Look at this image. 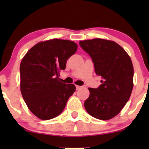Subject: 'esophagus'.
<instances>
[{
    "label": "esophagus",
    "instance_id": "obj_1",
    "mask_svg": "<svg viewBox=\"0 0 149 149\" xmlns=\"http://www.w3.org/2000/svg\"><path fill=\"white\" fill-rule=\"evenodd\" d=\"M76 90H79V89L81 88V86H79V85H76Z\"/></svg>",
    "mask_w": 149,
    "mask_h": 149
}]
</instances>
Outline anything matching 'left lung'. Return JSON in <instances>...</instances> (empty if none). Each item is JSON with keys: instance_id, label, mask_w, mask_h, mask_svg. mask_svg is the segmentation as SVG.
Segmentation results:
<instances>
[{"instance_id": "1", "label": "left lung", "mask_w": 149, "mask_h": 149, "mask_svg": "<svg viewBox=\"0 0 149 149\" xmlns=\"http://www.w3.org/2000/svg\"><path fill=\"white\" fill-rule=\"evenodd\" d=\"M79 44L92 58L96 74L102 78L99 88H88L85 109L97 119H111L123 109L132 91L134 69L130 57L111 40L95 38Z\"/></svg>"}]
</instances>
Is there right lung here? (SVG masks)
<instances>
[{"mask_svg":"<svg viewBox=\"0 0 149 149\" xmlns=\"http://www.w3.org/2000/svg\"><path fill=\"white\" fill-rule=\"evenodd\" d=\"M73 41L52 39L40 42L27 52L20 64V89L29 110L41 120L59 116L76 90L59 80V72L77 51Z\"/></svg>","mask_w":149,"mask_h":149,"instance_id":"obj_1","label":"right lung"}]
</instances>
